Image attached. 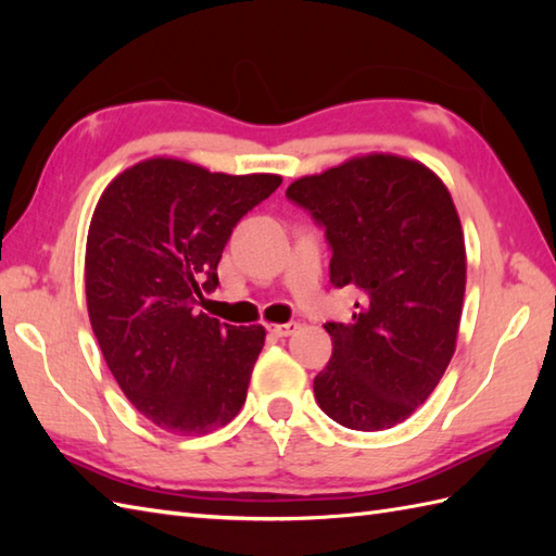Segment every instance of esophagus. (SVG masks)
Returning a JSON list of instances; mask_svg holds the SVG:
<instances>
[{
    "instance_id": "34e87169",
    "label": "esophagus",
    "mask_w": 556,
    "mask_h": 556,
    "mask_svg": "<svg viewBox=\"0 0 556 556\" xmlns=\"http://www.w3.org/2000/svg\"><path fill=\"white\" fill-rule=\"evenodd\" d=\"M299 325L296 323H285V325H269V332L277 334V337H291L296 332Z\"/></svg>"
}]
</instances>
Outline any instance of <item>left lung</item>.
<instances>
[{
  "instance_id": "left-lung-1",
  "label": "left lung",
  "mask_w": 556,
  "mask_h": 556,
  "mask_svg": "<svg viewBox=\"0 0 556 556\" xmlns=\"http://www.w3.org/2000/svg\"><path fill=\"white\" fill-rule=\"evenodd\" d=\"M287 198L332 245L329 279L361 291L353 323H327L332 358L313 389L351 430L394 428L425 404L454 356L466 243L440 176L399 155L351 157L301 176Z\"/></svg>"
}]
</instances>
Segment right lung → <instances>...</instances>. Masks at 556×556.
Instances as JSON below:
<instances>
[{"label": "right lung", "mask_w": 556, "mask_h": 556, "mask_svg": "<svg viewBox=\"0 0 556 556\" xmlns=\"http://www.w3.org/2000/svg\"><path fill=\"white\" fill-rule=\"evenodd\" d=\"M279 184L150 157L98 200L86 243L90 325L126 399L162 430L207 434L243 406L265 327L222 325L198 305L219 285L236 224Z\"/></svg>", "instance_id": "1"}]
</instances>
